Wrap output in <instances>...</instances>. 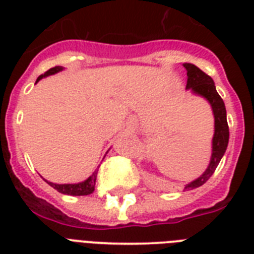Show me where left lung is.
Returning <instances> with one entry per match:
<instances>
[{"mask_svg": "<svg viewBox=\"0 0 254 254\" xmlns=\"http://www.w3.org/2000/svg\"><path fill=\"white\" fill-rule=\"evenodd\" d=\"M183 67L187 71V85L186 89H189L193 95L200 96L204 100L208 101L211 105L213 113V120H215V130H213L212 137V153H211V159L205 171L200 177L193 179L187 185H185V191L197 189L208 181L211 175L215 173L217 165L223 158L229 141V129L228 123H227V111H225L224 101L221 99L216 91L215 83L212 77L204 73L200 68H197L195 64L191 63H185Z\"/></svg>", "mask_w": 254, "mask_h": 254, "instance_id": "8db88e82", "label": "left lung"}]
</instances>
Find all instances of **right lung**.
Segmentation results:
<instances>
[{
  "mask_svg": "<svg viewBox=\"0 0 254 254\" xmlns=\"http://www.w3.org/2000/svg\"><path fill=\"white\" fill-rule=\"evenodd\" d=\"M64 67L62 65H57L54 68H50L49 71L37 79V83L39 80H42L43 77H47L50 75H55V73L63 71ZM97 171L99 170H95V173L92 174L91 177L87 178L85 181L80 182V183H65V185H58V183H53V182H47L51 187L59 191V192L64 193V195H72V196H81V195H91L93 191H95V185H96V178H97Z\"/></svg>",
  "mask_w": 254,
  "mask_h": 254,
  "instance_id": "right-lung-1",
  "label": "right lung"
}]
</instances>
